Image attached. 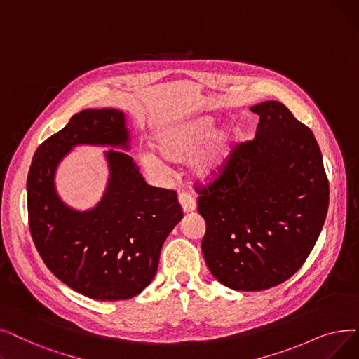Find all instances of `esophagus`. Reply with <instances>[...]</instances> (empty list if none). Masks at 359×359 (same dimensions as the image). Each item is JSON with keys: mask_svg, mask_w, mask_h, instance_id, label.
Instances as JSON below:
<instances>
[{"mask_svg": "<svg viewBox=\"0 0 359 359\" xmlns=\"http://www.w3.org/2000/svg\"><path fill=\"white\" fill-rule=\"evenodd\" d=\"M179 202H180V205H182L184 212H192L196 208L195 198L191 194H188V192L179 194Z\"/></svg>", "mask_w": 359, "mask_h": 359, "instance_id": "1", "label": "esophagus"}]
</instances>
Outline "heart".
<instances>
[{
	"label": "heart",
	"mask_w": 359,
	"mask_h": 359,
	"mask_svg": "<svg viewBox=\"0 0 359 359\" xmlns=\"http://www.w3.org/2000/svg\"><path fill=\"white\" fill-rule=\"evenodd\" d=\"M217 130V120L214 117H199L188 121L175 123L161 129L154 136V147L168 161L182 163L191 160L204 147L206 148L194 160V171L198 177L207 179L220 170L233 147L238 142V132L235 129ZM142 163L148 170L158 171L160 160L152 154H145Z\"/></svg>",
	"instance_id": "b5f03b06"
}]
</instances>
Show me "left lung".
<instances>
[{
  "instance_id": "left-lung-1",
  "label": "left lung",
  "mask_w": 359,
  "mask_h": 359,
  "mask_svg": "<svg viewBox=\"0 0 359 359\" xmlns=\"http://www.w3.org/2000/svg\"><path fill=\"white\" fill-rule=\"evenodd\" d=\"M255 139L231 149L208 183H194L207 230L202 254L233 290L286 282L306 261L329 208L321 151L313 132L282 102L251 107Z\"/></svg>"
}]
</instances>
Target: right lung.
<instances>
[{"label": "right lung", "instance_id": "1", "mask_svg": "<svg viewBox=\"0 0 359 359\" xmlns=\"http://www.w3.org/2000/svg\"><path fill=\"white\" fill-rule=\"evenodd\" d=\"M124 114L83 110L43 141L27 175V217L45 266L73 290L98 301H123L155 277L168 233L182 220L176 191L147 184L128 154L108 151L110 180L100 204L85 212L65 205L54 189L60 160L74 145L128 148Z\"/></svg>", "mask_w": 359, "mask_h": 359}]
</instances>
